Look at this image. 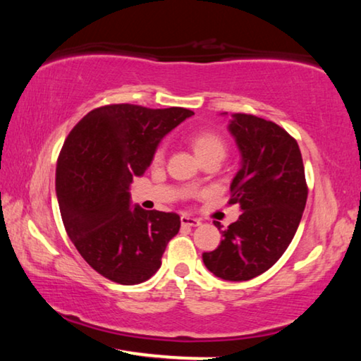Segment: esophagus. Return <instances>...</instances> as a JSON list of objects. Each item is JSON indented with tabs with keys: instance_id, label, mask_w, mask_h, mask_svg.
<instances>
[{
	"instance_id": "obj_1",
	"label": "esophagus",
	"mask_w": 361,
	"mask_h": 361,
	"mask_svg": "<svg viewBox=\"0 0 361 361\" xmlns=\"http://www.w3.org/2000/svg\"><path fill=\"white\" fill-rule=\"evenodd\" d=\"M181 224H183V226H191V228H195V226H200V219L191 218V216H188V215H183V216H181Z\"/></svg>"
}]
</instances>
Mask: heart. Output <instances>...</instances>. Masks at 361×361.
Listing matches in <instances>:
<instances>
[{
  "instance_id": "heart-1",
  "label": "heart",
  "mask_w": 361,
  "mask_h": 361,
  "mask_svg": "<svg viewBox=\"0 0 361 361\" xmlns=\"http://www.w3.org/2000/svg\"><path fill=\"white\" fill-rule=\"evenodd\" d=\"M188 142L191 145L194 154L199 157L200 162L210 157L223 159L226 152H228V145H226L224 138L213 130L194 132L188 137ZM164 154H166V149H164V146H159L154 151V154H152V162H162Z\"/></svg>"
}]
</instances>
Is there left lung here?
I'll list each match as a JSON object with an SVG mask.
<instances>
[{"mask_svg":"<svg viewBox=\"0 0 361 361\" xmlns=\"http://www.w3.org/2000/svg\"><path fill=\"white\" fill-rule=\"evenodd\" d=\"M228 129L242 156L229 204H239L243 213L224 231L215 221L223 240L202 259L216 277L243 282L271 269L288 248L302 218L307 185L296 140L276 122L235 113Z\"/></svg>","mask_w":361,"mask_h":361,"instance_id":"left-lung-1","label":"left lung"}]
</instances>
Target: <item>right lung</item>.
<instances>
[{
  "label": "right lung",
  "instance_id": "right-lung-1",
  "mask_svg": "<svg viewBox=\"0 0 361 361\" xmlns=\"http://www.w3.org/2000/svg\"><path fill=\"white\" fill-rule=\"evenodd\" d=\"M194 113L140 105L95 108L73 127L56 170L66 234L87 264L111 282L137 285L154 276L180 231L176 213L130 205V183L149 167L161 140Z\"/></svg>",
  "mask_w": 361,
  "mask_h": 361
}]
</instances>
